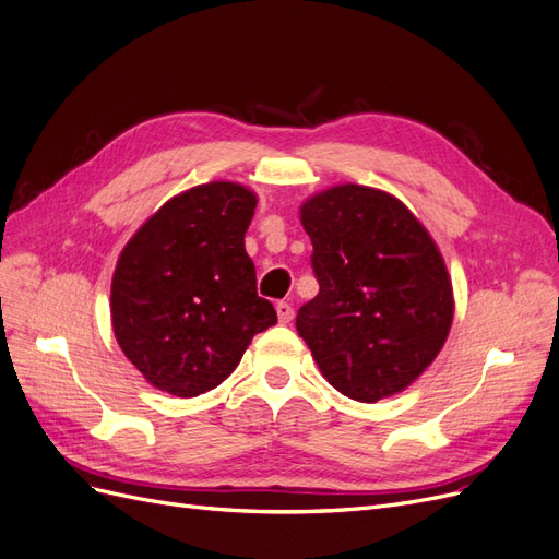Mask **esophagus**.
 Segmentation results:
<instances>
[{"label":"esophagus","mask_w":559,"mask_h":559,"mask_svg":"<svg viewBox=\"0 0 559 559\" xmlns=\"http://www.w3.org/2000/svg\"><path fill=\"white\" fill-rule=\"evenodd\" d=\"M277 319H280V324H289V321L294 319V306L289 300H280L277 302Z\"/></svg>","instance_id":"esophagus-1"}]
</instances>
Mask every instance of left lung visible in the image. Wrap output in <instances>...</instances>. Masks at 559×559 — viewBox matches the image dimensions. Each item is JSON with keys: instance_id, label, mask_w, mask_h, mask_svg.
Returning a JSON list of instances; mask_svg holds the SVG:
<instances>
[{"instance_id": "8db88e82", "label": "left lung", "mask_w": 559, "mask_h": 559, "mask_svg": "<svg viewBox=\"0 0 559 559\" xmlns=\"http://www.w3.org/2000/svg\"><path fill=\"white\" fill-rule=\"evenodd\" d=\"M319 294L296 329L337 392L376 403L403 392L438 357L454 300L445 261L401 200L359 183L300 207Z\"/></svg>"}]
</instances>
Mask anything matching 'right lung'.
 <instances>
[{
	"mask_svg": "<svg viewBox=\"0 0 559 559\" xmlns=\"http://www.w3.org/2000/svg\"><path fill=\"white\" fill-rule=\"evenodd\" d=\"M257 195L210 181L170 198L132 235L111 280V326L140 373L191 399L222 384L251 337L277 324L257 294L245 233Z\"/></svg>",
	"mask_w": 559,
	"mask_h": 559,
	"instance_id": "add662e5",
	"label": "right lung"
}]
</instances>
